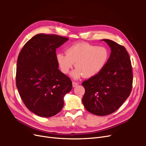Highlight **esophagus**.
I'll return each instance as SVG.
<instances>
[{"label": "esophagus", "instance_id": "obj_1", "mask_svg": "<svg viewBox=\"0 0 146 146\" xmlns=\"http://www.w3.org/2000/svg\"><path fill=\"white\" fill-rule=\"evenodd\" d=\"M78 85V83H77V82H72V86H73V87L76 86H77Z\"/></svg>", "mask_w": 146, "mask_h": 146}]
</instances>
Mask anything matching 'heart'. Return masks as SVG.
<instances>
[{"label":"heart","mask_w":146,"mask_h":146,"mask_svg":"<svg viewBox=\"0 0 146 146\" xmlns=\"http://www.w3.org/2000/svg\"><path fill=\"white\" fill-rule=\"evenodd\" d=\"M56 54V60L61 71L69 73L76 63V69L71 76L77 79L84 76L91 78L104 68L109 59L110 53L104 46H97L86 42H78L69 47L66 52Z\"/></svg>","instance_id":"obj_1"}]
</instances>
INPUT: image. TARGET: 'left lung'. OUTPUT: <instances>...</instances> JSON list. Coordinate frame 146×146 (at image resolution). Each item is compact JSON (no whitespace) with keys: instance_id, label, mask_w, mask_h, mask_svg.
Returning a JSON list of instances; mask_svg holds the SVG:
<instances>
[{"instance_id":"8db88e82","label":"left lung","mask_w":146,"mask_h":146,"mask_svg":"<svg viewBox=\"0 0 146 146\" xmlns=\"http://www.w3.org/2000/svg\"><path fill=\"white\" fill-rule=\"evenodd\" d=\"M111 48L104 68L82 83L85 92L82 102L87 111L98 116L116 111L129 98L132 89L133 73L126 48L112 40L102 39Z\"/></svg>"}]
</instances>
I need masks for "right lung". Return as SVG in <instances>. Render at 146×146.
<instances>
[{
    "mask_svg": "<svg viewBox=\"0 0 146 146\" xmlns=\"http://www.w3.org/2000/svg\"><path fill=\"white\" fill-rule=\"evenodd\" d=\"M56 35H35L22 48L17 61L16 82L21 98L30 111L51 117L64 105L72 81L58 69L56 48L68 40Z\"/></svg>",
    "mask_w": 146,
    "mask_h": 146,
    "instance_id": "add662e5",
    "label": "right lung"
}]
</instances>
